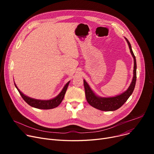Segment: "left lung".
<instances>
[{"mask_svg":"<svg viewBox=\"0 0 154 154\" xmlns=\"http://www.w3.org/2000/svg\"><path fill=\"white\" fill-rule=\"evenodd\" d=\"M126 41L128 45L129 49H130L131 53L134 58V76L132 80V82L131 83L130 86L128 87L127 90L125 92L122 93L120 95H117L115 97H102L98 96L96 95L94 91L91 89L89 85L87 84L85 81V80H84V85L85 88V97L88 103H89L91 106L93 107L99 109L102 111H114L116 110L120 107H122L124 103L129 98L134 90L135 88V83H136V79H137V63L134 54L132 51L131 45L130 42H128L127 38H125Z\"/></svg>","mask_w":154,"mask_h":154,"instance_id":"left-lung-1","label":"left lung"}]
</instances>
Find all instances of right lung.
Here are the masks:
<instances>
[{"instance_id":"add662e5","label":"right lung","mask_w":154,"mask_h":154,"mask_svg":"<svg viewBox=\"0 0 154 154\" xmlns=\"http://www.w3.org/2000/svg\"><path fill=\"white\" fill-rule=\"evenodd\" d=\"M70 81H69L63 88H62V91L59 93L58 95H57L55 97L50 99V100H39V99H35L29 97L23 94L19 89L18 87L16 85V84L14 83V85L15 87L17 88V91H19L20 95L22 97V99L26 101V103H27L29 106L31 107H33L34 108L40 109H52L54 108H55L57 106H59L60 103L62 102V100L63 99L64 95L66 94V91L67 89V87L69 86Z\"/></svg>"}]
</instances>
